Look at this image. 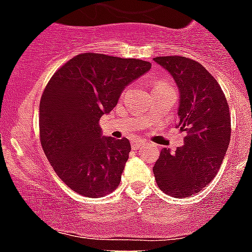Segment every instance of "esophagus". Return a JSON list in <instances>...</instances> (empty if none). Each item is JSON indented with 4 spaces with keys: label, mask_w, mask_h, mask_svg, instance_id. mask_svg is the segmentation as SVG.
Returning <instances> with one entry per match:
<instances>
[{
    "label": "esophagus",
    "mask_w": 252,
    "mask_h": 252,
    "mask_svg": "<svg viewBox=\"0 0 252 252\" xmlns=\"http://www.w3.org/2000/svg\"><path fill=\"white\" fill-rule=\"evenodd\" d=\"M145 145V141L143 139H136V141H132V149L137 150L139 149L141 146Z\"/></svg>",
    "instance_id": "obj_1"
}]
</instances>
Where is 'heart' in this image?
I'll use <instances>...</instances> for the list:
<instances>
[{"label": "heart", "instance_id": "b5f03b06", "mask_svg": "<svg viewBox=\"0 0 252 252\" xmlns=\"http://www.w3.org/2000/svg\"><path fill=\"white\" fill-rule=\"evenodd\" d=\"M158 86H169V84H166L165 82H162V80H158V82H156V84H155V87H158Z\"/></svg>", "mask_w": 252, "mask_h": 252}]
</instances>
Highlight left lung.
<instances>
[{
  "label": "left lung",
  "mask_w": 252,
  "mask_h": 252,
  "mask_svg": "<svg viewBox=\"0 0 252 252\" xmlns=\"http://www.w3.org/2000/svg\"><path fill=\"white\" fill-rule=\"evenodd\" d=\"M179 90L177 128L183 145L164 149L152 168L160 189L173 197H189L213 181L230 139L229 106L215 78L197 61L183 56L154 59Z\"/></svg>",
  "instance_id": "left-lung-1"
}]
</instances>
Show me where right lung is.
<instances>
[{"mask_svg": "<svg viewBox=\"0 0 252 252\" xmlns=\"http://www.w3.org/2000/svg\"><path fill=\"white\" fill-rule=\"evenodd\" d=\"M151 63L102 54L77 55L52 75L39 103V134L48 161L67 187L86 197L116 189L129 158L126 138L102 136L98 122Z\"/></svg>", "mask_w": 252, "mask_h": 252, "instance_id": "right-lung-1", "label": "right lung"}]
</instances>
